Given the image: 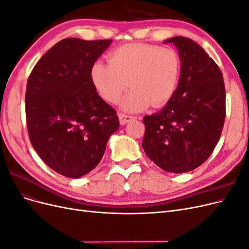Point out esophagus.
Listing matches in <instances>:
<instances>
[{"label":"esophagus","mask_w":249,"mask_h":249,"mask_svg":"<svg viewBox=\"0 0 249 249\" xmlns=\"http://www.w3.org/2000/svg\"><path fill=\"white\" fill-rule=\"evenodd\" d=\"M118 117H119V123H120V124H127V123H130L131 120H133V119L135 118L134 116L124 114V113H119Z\"/></svg>","instance_id":"esophagus-1"}]
</instances>
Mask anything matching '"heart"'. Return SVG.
I'll use <instances>...</instances> for the list:
<instances>
[{"label":"heart","instance_id":"b5f03b06","mask_svg":"<svg viewBox=\"0 0 249 249\" xmlns=\"http://www.w3.org/2000/svg\"><path fill=\"white\" fill-rule=\"evenodd\" d=\"M90 76L97 92L112 104L120 100L129 85L133 87L122 102V108L139 112L149 105L162 107L172 99L179 82L180 59L172 49L124 44L111 53L108 63L94 62Z\"/></svg>","mask_w":249,"mask_h":249}]
</instances>
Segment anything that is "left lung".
Returning <instances> with one entry per match:
<instances>
[{"label":"left lung","mask_w":249,"mask_h":249,"mask_svg":"<svg viewBox=\"0 0 249 249\" xmlns=\"http://www.w3.org/2000/svg\"><path fill=\"white\" fill-rule=\"evenodd\" d=\"M180 59L177 91L165 107L143 117L142 147L157 166L173 173L191 171L205 162L219 141L225 119L222 72L198 43L176 36Z\"/></svg>","instance_id":"8db88e82"}]
</instances>
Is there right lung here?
<instances>
[{
	"label": "right lung",
	"instance_id": "add662e5",
	"mask_svg": "<svg viewBox=\"0 0 249 249\" xmlns=\"http://www.w3.org/2000/svg\"><path fill=\"white\" fill-rule=\"evenodd\" d=\"M112 42L65 38L34 66L27 82L29 138L41 160L78 178L96 167L119 129L116 111L96 92L90 71Z\"/></svg>",
	"mask_w": 249,
	"mask_h": 249
}]
</instances>
